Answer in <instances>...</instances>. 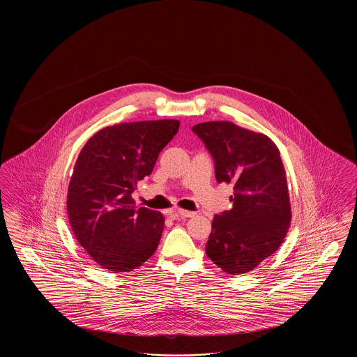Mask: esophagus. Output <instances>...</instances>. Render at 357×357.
I'll return each mask as SVG.
<instances>
[{
    "instance_id": "esophagus-1",
    "label": "esophagus",
    "mask_w": 357,
    "mask_h": 357,
    "mask_svg": "<svg viewBox=\"0 0 357 357\" xmlns=\"http://www.w3.org/2000/svg\"><path fill=\"white\" fill-rule=\"evenodd\" d=\"M175 214H178L179 217H183V218H191V217L195 215L194 211H187V210H183V208H176Z\"/></svg>"
}]
</instances>
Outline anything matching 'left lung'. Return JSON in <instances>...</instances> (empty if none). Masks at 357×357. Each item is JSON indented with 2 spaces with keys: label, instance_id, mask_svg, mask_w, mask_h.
Segmentation results:
<instances>
[{
  "label": "left lung",
  "instance_id": "1",
  "mask_svg": "<svg viewBox=\"0 0 357 357\" xmlns=\"http://www.w3.org/2000/svg\"><path fill=\"white\" fill-rule=\"evenodd\" d=\"M215 162L218 183H231L233 207L214 215L206 255L227 274L255 269L277 252L290 226V201L280 150L269 136L223 121L192 127Z\"/></svg>",
  "mask_w": 357,
  "mask_h": 357
}]
</instances>
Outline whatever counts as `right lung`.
Segmentation results:
<instances>
[{
	"mask_svg": "<svg viewBox=\"0 0 357 357\" xmlns=\"http://www.w3.org/2000/svg\"><path fill=\"white\" fill-rule=\"evenodd\" d=\"M179 120H144L105 127L77 156L67 195L69 225L91 258L109 272H131L155 253L162 213L136 207V183L153 172Z\"/></svg>",
	"mask_w": 357,
	"mask_h": 357,
	"instance_id": "1",
	"label": "right lung"
}]
</instances>
